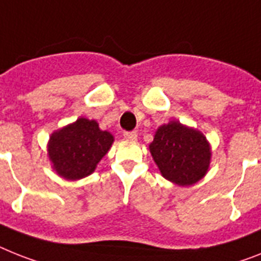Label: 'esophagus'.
<instances>
[{"label":"esophagus","mask_w":261,"mask_h":261,"mask_svg":"<svg viewBox=\"0 0 261 261\" xmlns=\"http://www.w3.org/2000/svg\"><path fill=\"white\" fill-rule=\"evenodd\" d=\"M124 137L129 141H136L137 140V133L136 132H124Z\"/></svg>","instance_id":"34e87169"}]
</instances>
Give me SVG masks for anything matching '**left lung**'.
Wrapping results in <instances>:
<instances>
[{"label": "left lung", "mask_w": 261, "mask_h": 261, "mask_svg": "<svg viewBox=\"0 0 261 261\" xmlns=\"http://www.w3.org/2000/svg\"><path fill=\"white\" fill-rule=\"evenodd\" d=\"M149 152L161 176L178 187L199 182L210 171L211 144L200 130L180 121L159 126Z\"/></svg>", "instance_id": "left-lung-1"}]
</instances>
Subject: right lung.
I'll return each mask as SVG.
<instances>
[{
    "label": "right lung",
    "mask_w": 261,
    "mask_h": 261,
    "mask_svg": "<svg viewBox=\"0 0 261 261\" xmlns=\"http://www.w3.org/2000/svg\"><path fill=\"white\" fill-rule=\"evenodd\" d=\"M113 141V135L101 130L96 120L80 117L51 133L46 149L53 171L60 177L76 181L96 171Z\"/></svg>",
    "instance_id": "1"
}]
</instances>
